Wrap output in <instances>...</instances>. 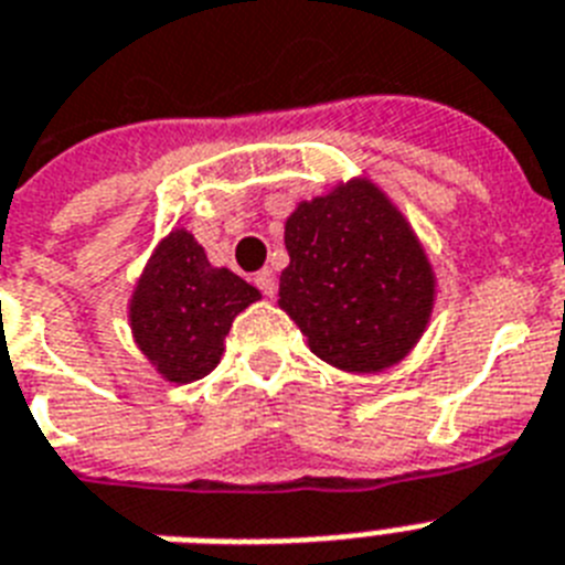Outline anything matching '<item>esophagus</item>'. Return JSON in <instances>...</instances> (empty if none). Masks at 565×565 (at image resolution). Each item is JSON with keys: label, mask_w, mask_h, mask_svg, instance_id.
Instances as JSON below:
<instances>
[{"label": "esophagus", "mask_w": 565, "mask_h": 565, "mask_svg": "<svg viewBox=\"0 0 565 565\" xmlns=\"http://www.w3.org/2000/svg\"><path fill=\"white\" fill-rule=\"evenodd\" d=\"M255 284H258V290L264 292V296H269V298L278 292V278H275V273L269 267L260 269V273L255 275Z\"/></svg>", "instance_id": "esophagus-1"}]
</instances>
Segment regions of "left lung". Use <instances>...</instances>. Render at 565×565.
Here are the masks:
<instances>
[{
  "label": "left lung",
  "instance_id": "8db88e82",
  "mask_svg": "<svg viewBox=\"0 0 565 565\" xmlns=\"http://www.w3.org/2000/svg\"><path fill=\"white\" fill-rule=\"evenodd\" d=\"M290 264L278 307L335 371L382 373L419 344L434 316L436 273L385 189L364 174L298 201L284 224Z\"/></svg>",
  "mask_w": 565,
  "mask_h": 565
}]
</instances>
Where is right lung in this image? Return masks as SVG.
Masks as SVG:
<instances>
[{"label":"right lung","mask_w":565,"mask_h":565,"mask_svg":"<svg viewBox=\"0 0 565 565\" xmlns=\"http://www.w3.org/2000/svg\"><path fill=\"white\" fill-rule=\"evenodd\" d=\"M260 292L215 267L186 226L158 241L131 287L129 330L146 364L169 385H192L215 371L232 321Z\"/></svg>","instance_id":"obj_1"}]
</instances>
